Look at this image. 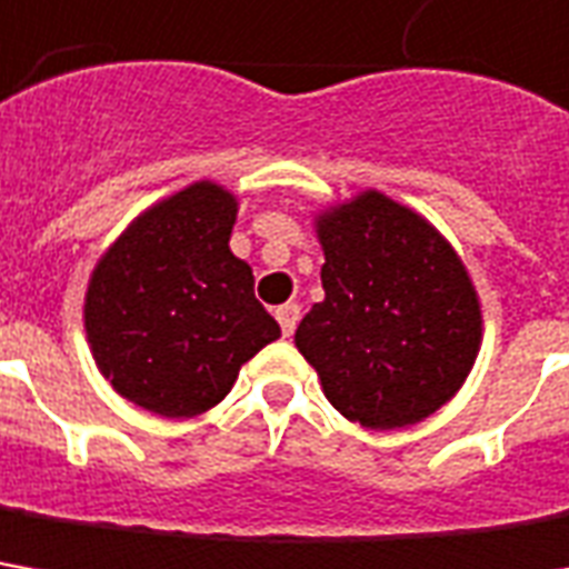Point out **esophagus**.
<instances>
[{
  "label": "esophagus",
  "instance_id": "esophagus-1",
  "mask_svg": "<svg viewBox=\"0 0 569 569\" xmlns=\"http://www.w3.org/2000/svg\"><path fill=\"white\" fill-rule=\"evenodd\" d=\"M278 326H281V335L284 338H291L293 329H297V322H300V307L297 303H284V307H278L276 310Z\"/></svg>",
  "mask_w": 569,
  "mask_h": 569
}]
</instances>
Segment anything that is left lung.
Listing matches in <instances>:
<instances>
[{"label":"left lung","instance_id":"1","mask_svg":"<svg viewBox=\"0 0 569 569\" xmlns=\"http://www.w3.org/2000/svg\"><path fill=\"white\" fill-rule=\"evenodd\" d=\"M326 300L293 345L331 407L366 429L413 426L460 391L482 345L470 272L419 212L379 190L316 219Z\"/></svg>","mask_w":569,"mask_h":569}]
</instances>
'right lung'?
Listing matches in <instances>:
<instances>
[{
  "instance_id": "add662e5",
  "label": "right lung",
  "mask_w": 569,
  "mask_h": 569,
  "mask_svg": "<svg viewBox=\"0 0 569 569\" xmlns=\"http://www.w3.org/2000/svg\"><path fill=\"white\" fill-rule=\"evenodd\" d=\"M231 190L197 181L140 212L97 262L83 329L121 398L169 419L206 413L281 329L231 253Z\"/></svg>"
}]
</instances>
